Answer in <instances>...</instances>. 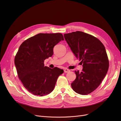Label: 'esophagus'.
I'll list each match as a JSON object with an SVG mask.
<instances>
[{"label": "esophagus", "instance_id": "1", "mask_svg": "<svg viewBox=\"0 0 121 121\" xmlns=\"http://www.w3.org/2000/svg\"><path fill=\"white\" fill-rule=\"evenodd\" d=\"M69 69H64V72L65 73H69Z\"/></svg>", "mask_w": 121, "mask_h": 121}]
</instances>
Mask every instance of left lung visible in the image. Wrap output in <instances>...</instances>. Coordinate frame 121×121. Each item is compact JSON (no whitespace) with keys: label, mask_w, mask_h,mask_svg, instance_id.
<instances>
[{"label":"left lung","mask_w":121,"mask_h":121,"mask_svg":"<svg viewBox=\"0 0 121 121\" xmlns=\"http://www.w3.org/2000/svg\"><path fill=\"white\" fill-rule=\"evenodd\" d=\"M64 36L75 56L83 64L81 72H75L76 78L72 88L80 95L90 94L99 87L108 69L105 47L97 38L81 31L64 34Z\"/></svg>","instance_id":"obj_1"}]
</instances>
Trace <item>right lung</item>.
<instances>
[{"instance_id": "add662e5", "label": "right lung", "mask_w": 121, "mask_h": 121, "mask_svg": "<svg viewBox=\"0 0 121 121\" xmlns=\"http://www.w3.org/2000/svg\"><path fill=\"white\" fill-rule=\"evenodd\" d=\"M64 40L61 33H39L21 44L15 65L19 78L31 94L43 96L53 90L57 78L64 71L44 66L43 62L52 56L56 44Z\"/></svg>"}]
</instances>
